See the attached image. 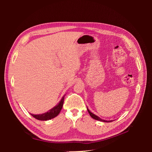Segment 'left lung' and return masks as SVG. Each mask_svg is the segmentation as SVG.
I'll return each mask as SVG.
<instances>
[{"label": "left lung", "instance_id": "obj_1", "mask_svg": "<svg viewBox=\"0 0 152 152\" xmlns=\"http://www.w3.org/2000/svg\"><path fill=\"white\" fill-rule=\"evenodd\" d=\"M87 109H88V112H89V114H90V115L91 116V117L93 118V119H96V120H98V121H103V122H111V121H106V120H104V119H102L101 118H100L99 117H98L97 115H95V114H93V113H91V112H90L89 110V109L87 108Z\"/></svg>", "mask_w": 152, "mask_h": 152}]
</instances>
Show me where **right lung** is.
<instances>
[{
    "label": "right lung",
    "mask_w": 152,
    "mask_h": 152,
    "mask_svg": "<svg viewBox=\"0 0 152 152\" xmlns=\"http://www.w3.org/2000/svg\"><path fill=\"white\" fill-rule=\"evenodd\" d=\"M64 96H63L62 99L61 100V101L59 102V104L46 113H44V114H38V115H34V114H31L33 117L38 119V120L46 121L52 118H54L59 114L61 109H62L63 103H64Z\"/></svg>",
    "instance_id": "add662e5"
}]
</instances>
